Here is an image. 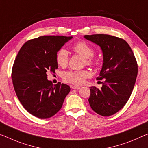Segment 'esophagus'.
Masks as SVG:
<instances>
[{
    "label": "esophagus",
    "instance_id": "obj_1",
    "mask_svg": "<svg viewBox=\"0 0 148 148\" xmlns=\"http://www.w3.org/2000/svg\"><path fill=\"white\" fill-rule=\"evenodd\" d=\"M71 88H73V89H77V90H79L81 88L80 87H77V86H73V85L71 86Z\"/></svg>",
    "mask_w": 148,
    "mask_h": 148
}]
</instances>
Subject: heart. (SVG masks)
I'll use <instances>...</instances> for the list:
<instances>
[{"instance_id":"heart-1","label":"heart","mask_w":148,"mask_h":148,"mask_svg":"<svg viewBox=\"0 0 148 148\" xmlns=\"http://www.w3.org/2000/svg\"><path fill=\"white\" fill-rule=\"evenodd\" d=\"M73 50L85 58L86 63L90 66L97 65L98 61L93 58L95 51L90 45L86 42L81 41L73 46ZM57 64L61 67L67 66L69 61V53L66 49L61 48L57 52L56 56ZM90 76V73L87 70L78 71H68L63 73V79L65 82L72 83L76 85H80L85 81V79Z\"/></svg>"}]
</instances>
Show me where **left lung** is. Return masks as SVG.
Here are the masks:
<instances>
[{"label":"left lung","mask_w":148,"mask_h":148,"mask_svg":"<svg viewBox=\"0 0 148 148\" xmlns=\"http://www.w3.org/2000/svg\"><path fill=\"white\" fill-rule=\"evenodd\" d=\"M99 45L103 53V65L97 80L103 87H90V107L103 116H109L124 107L134 87L138 64L131 47L122 38L107 34L85 35Z\"/></svg>","instance_id":"8db88e82"}]
</instances>
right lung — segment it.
<instances>
[{
    "instance_id": "right-lung-1",
    "label": "right lung",
    "mask_w": 148,
    "mask_h": 148,
    "mask_svg": "<svg viewBox=\"0 0 148 148\" xmlns=\"http://www.w3.org/2000/svg\"><path fill=\"white\" fill-rule=\"evenodd\" d=\"M72 36H44L22 45L12 69V80L18 99L24 108L39 119L53 116L62 107L70 91L69 85H53L47 73L58 69L56 56Z\"/></svg>"
}]
</instances>
